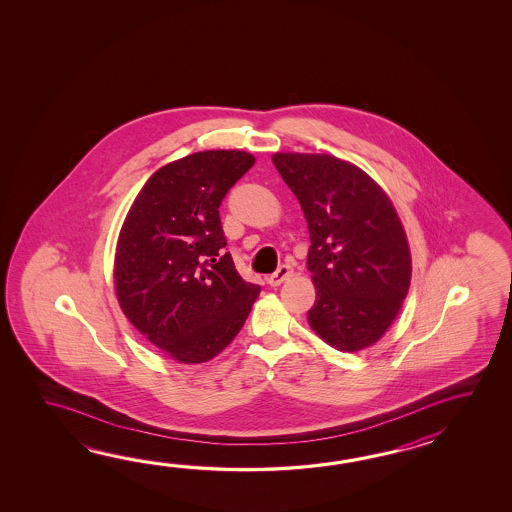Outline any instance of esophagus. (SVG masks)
I'll list each match as a JSON object with an SVG mask.
<instances>
[{
    "mask_svg": "<svg viewBox=\"0 0 512 512\" xmlns=\"http://www.w3.org/2000/svg\"><path fill=\"white\" fill-rule=\"evenodd\" d=\"M291 276H293V269H291L289 265H282L278 271L267 278V282H269L271 287H280V285H282L283 282H287Z\"/></svg>",
    "mask_w": 512,
    "mask_h": 512,
    "instance_id": "obj_1",
    "label": "esophagus"
}]
</instances>
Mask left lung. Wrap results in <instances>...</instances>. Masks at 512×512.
<instances>
[{
	"label": "left lung",
	"mask_w": 512,
	"mask_h": 512,
	"mask_svg": "<svg viewBox=\"0 0 512 512\" xmlns=\"http://www.w3.org/2000/svg\"><path fill=\"white\" fill-rule=\"evenodd\" d=\"M304 210L315 305L307 322L331 348L379 342L403 307L412 254L392 199L357 164L326 153H274Z\"/></svg>",
	"instance_id": "8db88e82"
}]
</instances>
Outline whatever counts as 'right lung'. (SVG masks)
Instances as JSON below:
<instances>
[{"mask_svg": "<svg viewBox=\"0 0 512 512\" xmlns=\"http://www.w3.org/2000/svg\"><path fill=\"white\" fill-rule=\"evenodd\" d=\"M254 161L241 150H207L166 164L142 186L120 227L113 263L120 309L175 362L214 359L260 294L225 252L218 210Z\"/></svg>", "mask_w": 512, "mask_h": 512, "instance_id": "1", "label": "right lung"}]
</instances>
